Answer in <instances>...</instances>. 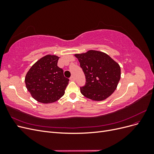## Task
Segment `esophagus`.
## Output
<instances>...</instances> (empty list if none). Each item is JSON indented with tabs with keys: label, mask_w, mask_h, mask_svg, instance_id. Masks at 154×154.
<instances>
[{
	"label": "esophagus",
	"mask_w": 154,
	"mask_h": 154,
	"mask_svg": "<svg viewBox=\"0 0 154 154\" xmlns=\"http://www.w3.org/2000/svg\"><path fill=\"white\" fill-rule=\"evenodd\" d=\"M70 80H71V81H75V78H74L73 76H72L71 78H70Z\"/></svg>",
	"instance_id": "esophagus-1"
}]
</instances>
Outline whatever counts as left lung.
<instances>
[{
	"label": "left lung",
	"instance_id": "obj_1",
	"mask_svg": "<svg viewBox=\"0 0 154 154\" xmlns=\"http://www.w3.org/2000/svg\"><path fill=\"white\" fill-rule=\"evenodd\" d=\"M85 74L86 82L80 87L82 94L94 101H102L116 90L121 78L119 64L108 54L90 50L85 53L76 54Z\"/></svg>",
	"mask_w": 154,
	"mask_h": 154
}]
</instances>
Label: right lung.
I'll use <instances>...</instances> for the list:
<instances>
[{"instance_id": "add662e5", "label": "right lung", "mask_w": 154, "mask_h": 154, "mask_svg": "<svg viewBox=\"0 0 154 154\" xmlns=\"http://www.w3.org/2000/svg\"><path fill=\"white\" fill-rule=\"evenodd\" d=\"M59 57L46 55L38 60L27 72L25 83L32 97L42 103L57 101L64 95L69 80L57 66Z\"/></svg>"}]
</instances>
